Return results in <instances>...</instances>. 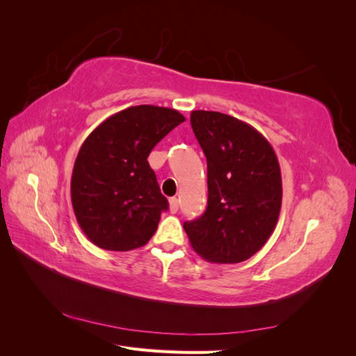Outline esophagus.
Masks as SVG:
<instances>
[{"label": "esophagus", "mask_w": 356, "mask_h": 356, "mask_svg": "<svg viewBox=\"0 0 356 356\" xmlns=\"http://www.w3.org/2000/svg\"><path fill=\"white\" fill-rule=\"evenodd\" d=\"M178 208H179L178 199H177V197H170V199H169V211H170L172 213H175V212L178 211Z\"/></svg>", "instance_id": "1"}]
</instances>
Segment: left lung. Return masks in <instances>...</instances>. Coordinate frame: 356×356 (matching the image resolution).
Returning <instances> with one entry per match:
<instances>
[{"label": "left lung", "mask_w": 356, "mask_h": 356, "mask_svg": "<svg viewBox=\"0 0 356 356\" xmlns=\"http://www.w3.org/2000/svg\"><path fill=\"white\" fill-rule=\"evenodd\" d=\"M190 123L208 161V208L184 230L203 260L245 261L270 238L281 212L275 149L257 129L227 114L191 111Z\"/></svg>", "instance_id": "left-lung-1"}]
</instances>
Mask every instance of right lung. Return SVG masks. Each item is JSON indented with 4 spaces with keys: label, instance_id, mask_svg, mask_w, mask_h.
Returning a JSON list of instances; mask_svg holds the SVG:
<instances>
[{
    "label": "right lung",
    "instance_id": "1",
    "mask_svg": "<svg viewBox=\"0 0 356 356\" xmlns=\"http://www.w3.org/2000/svg\"><path fill=\"white\" fill-rule=\"evenodd\" d=\"M182 122L177 110L136 105L86 138L72 169L71 202L80 229L96 246L131 251L152 239L169 203L147 157Z\"/></svg>",
    "mask_w": 356,
    "mask_h": 356
}]
</instances>
